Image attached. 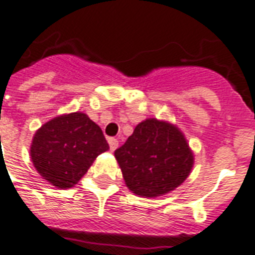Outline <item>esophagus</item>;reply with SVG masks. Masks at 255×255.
I'll use <instances>...</instances> for the list:
<instances>
[{"label":"esophagus","mask_w":255,"mask_h":255,"mask_svg":"<svg viewBox=\"0 0 255 255\" xmlns=\"http://www.w3.org/2000/svg\"><path fill=\"white\" fill-rule=\"evenodd\" d=\"M108 144H110V149H111V151H115L116 148H118V145H119V140L115 139V137H110V139H108Z\"/></svg>","instance_id":"obj_1"}]
</instances>
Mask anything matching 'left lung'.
<instances>
[{"label":"left lung","mask_w":255,"mask_h":255,"mask_svg":"<svg viewBox=\"0 0 255 255\" xmlns=\"http://www.w3.org/2000/svg\"><path fill=\"white\" fill-rule=\"evenodd\" d=\"M126 185L140 197H159L185 181L194 164L193 151L174 124L148 118L115 151Z\"/></svg>","instance_id":"8db88e82"}]
</instances>
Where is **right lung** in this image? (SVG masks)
<instances>
[{
  "label": "right lung",
  "mask_w": 255,
  "mask_h": 255,
  "mask_svg": "<svg viewBox=\"0 0 255 255\" xmlns=\"http://www.w3.org/2000/svg\"><path fill=\"white\" fill-rule=\"evenodd\" d=\"M108 143L96 123L83 112L55 116L34 133L30 157L51 185L69 189L81 180Z\"/></svg>",
  "instance_id": "right-lung-1"
}]
</instances>
